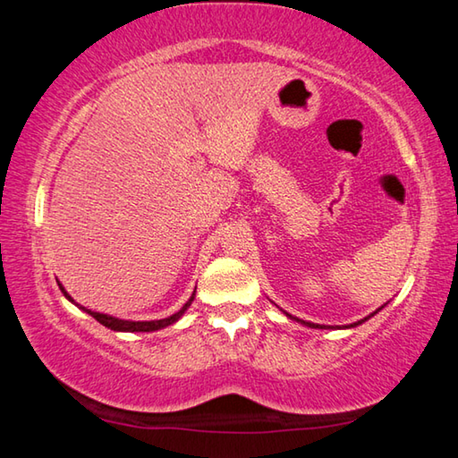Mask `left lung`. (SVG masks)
<instances>
[{"label": "left lung", "instance_id": "obj_1", "mask_svg": "<svg viewBox=\"0 0 458 458\" xmlns=\"http://www.w3.org/2000/svg\"><path fill=\"white\" fill-rule=\"evenodd\" d=\"M379 309H382V307H379ZM379 309H377V311H379ZM377 311H376V313H377ZM376 313H371L369 317H374ZM286 317H291V319H294V321H299V323L307 325V327H313V329H325V325H317V323H309V321H303V319H297V317H293V315H289V313H286ZM369 317H366V319H361V321H358V323H352V325H347V327H355V325H361L363 321H368Z\"/></svg>", "mask_w": 458, "mask_h": 458}]
</instances>
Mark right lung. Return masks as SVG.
I'll return each mask as SVG.
<instances>
[{
  "label": "right lung",
  "mask_w": 458,
  "mask_h": 458,
  "mask_svg": "<svg viewBox=\"0 0 458 458\" xmlns=\"http://www.w3.org/2000/svg\"><path fill=\"white\" fill-rule=\"evenodd\" d=\"M60 291L64 293V297H66L68 301H72V297L64 291V286H62V284H60ZM193 297H196V291L191 293L190 301L180 309V311L174 313L172 317H165V319H159V321H125V319H117V317H111V315H105V313L90 311V309H84V307H81V309H82V311H87L90 317H95V319H97L100 325H105V327L113 329V331H129V333L143 331V333H145V331H157V329L167 327V325H174V323H175L177 319H180V317L185 313V309H188V307L191 305ZM72 303H74V301H72ZM76 307H79V303H76Z\"/></svg>",
  "instance_id": "right-lung-1"
}]
</instances>
